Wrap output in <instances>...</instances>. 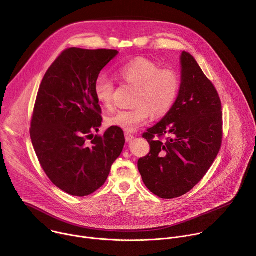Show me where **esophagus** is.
<instances>
[{
    "label": "esophagus",
    "mask_w": 256,
    "mask_h": 256,
    "mask_svg": "<svg viewBox=\"0 0 256 256\" xmlns=\"http://www.w3.org/2000/svg\"><path fill=\"white\" fill-rule=\"evenodd\" d=\"M126 142H130V140H132L134 138V136H132V134H128V132H126Z\"/></svg>",
    "instance_id": "obj_1"
}]
</instances>
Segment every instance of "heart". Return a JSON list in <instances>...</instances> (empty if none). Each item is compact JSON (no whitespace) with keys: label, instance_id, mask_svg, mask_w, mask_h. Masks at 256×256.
Instances as JSON below:
<instances>
[{"label":"heart","instance_id":"heart-1","mask_svg":"<svg viewBox=\"0 0 256 256\" xmlns=\"http://www.w3.org/2000/svg\"><path fill=\"white\" fill-rule=\"evenodd\" d=\"M116 76L136 88L132 109L118 110L107 118V124L134 132L144 124L150 116L160 118L172 107L180 87L176 72L159 66L146 58L134 60L116 70ZM114 85L110 79L100 76L94 83V94L99 104L110 108Z\"/></svg>","mask_w":256,"mask_h":256}]
</instances>
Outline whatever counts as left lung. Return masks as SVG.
I'll use <instances>...</instances> for the list:
<instances>
[{"instance_id": "1", "label": "left lung", "mask_w": 256, "mask_h": 256, "mask_svg": "<svg viewBox=\"0 0 256 256\" xmlns=\"http://www.w3.org/2000/svg\"><path fill=\"white\" fill-rule=\"evenodd\" d=\"M180 87L167 114L142 136L151 146L138 168L147 188L161 198L192 190L214 161L222 144V105L196 58L180 56ZM166 135L165 142L154 139Z\"/></svg>"}]
</instances>
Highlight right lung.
<instances>
[{"label":"right lung","mask_w":256,"mask_h":256,"mask_svg":"<svg viewBox=\"0 0 256 256\" xmlns=\"http://www.w3.org/2000/svg\"><path fill=\"white\" fill-rule=\"evenodd\" d=\"M118 54L114 50L68 48L40 84L30 136L40 163L52 184L74 196H86L104 184L126 142L122 128L86 140L101 126L94 83Z\"/></svg>","instance_id":"obj_1"}]
</instances>
